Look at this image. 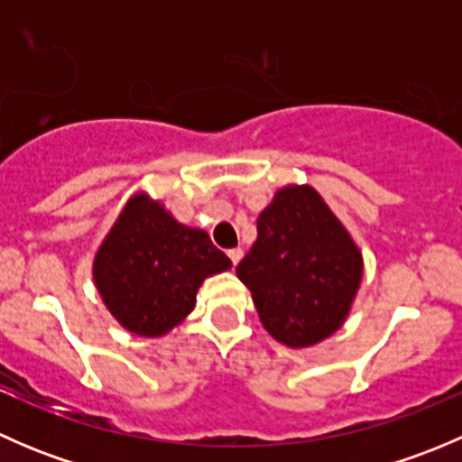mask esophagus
<instances>
[{"instance_id": "esophagus-1", "label": "esophagus", "mask_w": 462, "mask_h": 462, "mask_svg": "<svg viewBox=\"0 0 462 462\" xmlns=\"http://www.w3.org/2000/svg\"><path fill=\"white\" fill-rule=\"evenodd\" d=\"M227 257H230V261H232V263H239V261L241 259H244V250H241V248H232V250H227Z\"/></svg>"}]
</instances>
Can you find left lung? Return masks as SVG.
<instances>
[{
    "instance_id": "8db88e82",
    "label": "left lung",
    "mask_w": 462,
    "mask_h": 462,
    "mask_svg": "<svg viewBox=\"0 0 462 462\" xmlns=\"http://www.w3.org/2000/svg\"><path fill=\"white\" fill-rule=\"evenodd\" d=\"M365 259L313 185H283L257 218V241L236 265L263 328L288 348H309L342 328Z\"/></svg>"
}]
</instances>
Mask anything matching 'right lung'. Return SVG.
Masks as SVG:
<instances>
[{"label": "right lung", "mask_w": 462, "mask_h": 462, "mask_svg": "<svg viewBox=\"0 0 462 462\" xmlns=\"http://www.w3.org/2000/svg\"><path fill=\"white\" fill-rule=\"evenodd\" d=\"M232 261L201 227L176 221L147 192H136L93 257V283L123 328L141 337H162L197 306L208 277Z\"/></svg>", "instance_id": "right-lung-1"}]
</instances>
